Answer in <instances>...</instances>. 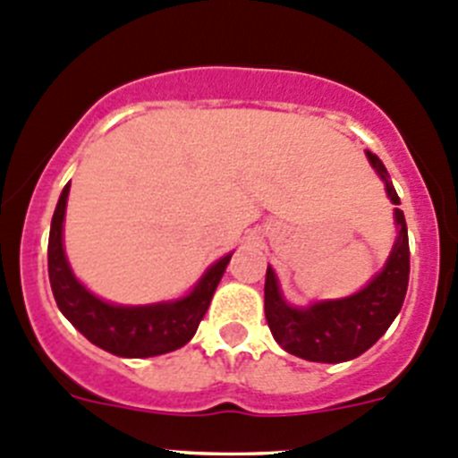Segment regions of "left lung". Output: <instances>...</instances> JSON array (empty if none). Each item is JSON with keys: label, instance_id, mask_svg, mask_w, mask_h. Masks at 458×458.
I'll list each match as a JSON object with an SVG mask.
<instances>
[{"label": "left lung", "instance_id": "8db88e82", "mask_svg": "<svg viewBox=\"0 0 458 458\" xmlns=\"http://www.w3.org/2000/svg\"><path fill=\"white\" fill-rule=\"evenodd\" d=\"M367 157L385 181L389 199L398 206L401 199L387 179L383 161L371 152H367ZM396 224L401 225V233L383 273L376 275L374 282L360 293L344 300L318 301L310 309H293L282 300L273 270H266V322L279 347L310 362H344L358 358L378 342L401 310L410 282L407 224L398 208Z\"/></svg>", "mask_w": 458, "mask_h": 458}]
</instances>
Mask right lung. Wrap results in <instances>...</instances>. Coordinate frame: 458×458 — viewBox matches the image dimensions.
Instances as JSON below:
<instances>
[{"label":"right lung","instance_id":"right-lung-1","mask_svg":"<svg viewBox=\"0 0 458 458\" xmlns=\"http://www.w3.org/2000/svg\"><path fill=\"white\" fill-rule=\"evenodd\" d=\"M69 185H64L57 201L48 234V279L64 318L96 347L123 358H149L174 352L192 340L199 322L210 306L216 284L221 282L230 255L208 268L188 297L172 304L154 306H114L98 300L71 273L62 248V221H64Z\"/></svg>","mask_w":458,"mask_h":458}]
</instances>
